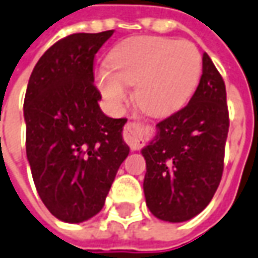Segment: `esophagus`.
I'll list each match as a JSON object with an SVG mask.
<instances>
[{"mask_svg": "<svg viewBox=\"0 0 258 258\" xmlns=\"http://www.w3.org/2000/svg\"><path fill=\"white\" fill-rule=\"evenodd\" d=\"M150 128L138 121H128L124 127V141L128 144L131 150H138L144 145L145 136Z\"/></svg>", "mask_w": 258, "mask_h": 258, "instance_id": "34e87169", "label": "esophagus"}]
</instances>
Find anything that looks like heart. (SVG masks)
<instances>
[{"mask_svg": "<svg viewBox=\"0 0 258 258\" xmlns=\"http://www.w3.org/2000/svg\"><path fill=\"white\" fill-rule=\"evenodd\" d=\"M202 55L194 43L159 36H134L120 43L97 72L107 104L118 110L134 87L137 104L151 115L179 108L198 85Z\"/></svg>", "mask_w": 258, "mask_h": 258, "instance_id": "obj_1", "label": "heart"}]
</instances>
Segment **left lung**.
<instances>
[{"instance_id": "1", "label": "left lung", "mask_w": 258, "mask_h": 258, "mask_svg": "<svg viewBox=\"0 0 258 258\" xmlns=\"http://www.w3.org/2000/svg\"><path fill=\"white\" fill-rule=\"evenodd\" d=\"M229 110L226 86L208 53L189 103L157 124L143 155L148 209L165 222H186L202 212L223 173Z\"/></svg>"}]
</instances>
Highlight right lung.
Returning <instances> with one entry per match:
<instances>
[{"label": "right lung", "mask_w": 258, "mask_h": 258, "mask_svg": "<svg viewBox=\"0 0 258 258\" xmlns=\"http://www.w3.org/2000/svg\"><path fill=\"white\" fill-rule=\"evenodd\" d=\"M114 31L73 33L42 55L24 100L26 157L42 202L62 222L97 215L130 148L127 118L107 117L94 86V56Z\"/></svg>", "instance_id": "add662e5"}]
</instances>
